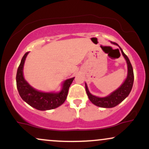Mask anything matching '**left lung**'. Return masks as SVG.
Wrapping results in <instances>:
<instances>
[{"label": "left lung", "instance_id": "obj_1", "mask_svg": "<svg viewBox=\"0 0 149 149\" xmlns=\"http://www.w3.org/2000/svg\"><path fill=\"white\" fill-rule=\"evenodd\" d=\"M111 42L113 44L119 46L116 42ZM120 49L123 55L127 61V76L122 85L115 91L113 92L111 94H110L109 96L105 97H98L94 96L89 92L88 86L85 83V90H86L89 100L92 104L97 106V107L102 108H113L116 107L118 104L122 102L129 95L130 92H131L132 88L133 83H134V72H133L132 66V64L127 56L125 54L120 47Z\"/></svg>", "mask_w": 149, "mask_h": 149}]
</instances>
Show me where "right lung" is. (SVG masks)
Returning a JSON list of instances; mask_svg holds the SVG:
<instances>
[{"instance_id": "1", "label": "right lung", "mask_w": 149, "mask_h": 149, "mask_svg": "<svg viewBox=\"0 0 149 149\" xmlns=\"http://www.w3.org/2000/svg\"><path fill=\"white\" fill-rule=\"evenodd\" d=\"M29 52L25 53L19 66L16 76L17 88L20 97L31 107L40 111L54 109L61 106L66 100L70 85L74 78L66 80L59 92H42L32 88L26 81L23 76V68Z\"/></svg>"}]
</instances>
